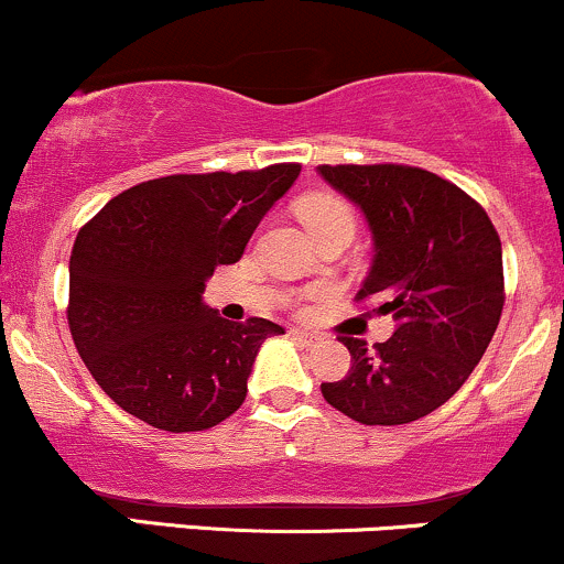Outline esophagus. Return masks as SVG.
Listing matches in <instances>:
<instances>
[{
	"instance_id": "1",
	"label": "esophagus",
	"mask_w": 564,
	"mask_h": 564,
	"mask_svg": "<svg viewBox=\"0 0 564 564\" xmlns=\"http://www.w3.org/2000/svg\"><path fill=\"white\" fill-rule=\"evenodd\" d=\"M292 337H294L296 343H300V345H305V348H311V345L321 343V337H318V334H313V332H305V329H292Z\"/></svg>"
}]
</instances>
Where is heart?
Returning a JSON list of instances; mask_svg holds the SVG:
<instances>
[{"instance_id": "b5f03b06", "label": "heart", "mask_w": 564, "mask_h": 564, "mask_svg": "<svg viewBox=\"0 0 564 564\" xmlns=\"http://www.w3.org/2000/svg\"><path fill=\"white\" fill-rule=\"evenodd\" d=\"M296 214L305 221V227L313 232L315 240L334 230L352 232V227H356V216H352L348 200L332 195V192H315V195L302 197Z\"/></svg>"}]
</instances>
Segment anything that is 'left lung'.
Returning <instances> with one entry per match:
<instances>
[{
	"mask_svg": "<svg viewBox=\"0 0 564 564\" xmlns=\"http://www.w3.org/2000/svg\"><path fill=\"white\" fill-rule=\"evenodd\" d=\"M361 208L375 262L356 300H377L395 332L350 350L343 380L321 393L364 425L425 417L460 391L485 356L503 313V251L485 208L436 173L412 165H318Z\"/></svg>",
	"mask_w": 564,
	"mask_h": 564,
	"instance_id": "1",
	"label": "left lung"
}]
</instances>
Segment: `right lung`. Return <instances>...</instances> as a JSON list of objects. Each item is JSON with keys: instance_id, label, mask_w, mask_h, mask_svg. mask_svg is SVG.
<instances>
[{"instance_id": "1", "label": "right lung", "mask_w": 564, "mask_h": 564, "mask_svg": "<svg viewBox=\"0 0 564 564\" xmlns=\"http://www.w3.org/2000/svg\"><path fill=\"white\" fill-rule=\"evenodd\" d=\"M300 163L176 173L111 197L74 240L72 339L104 393L160 431H206L243 404L268 318H221L203 302L219 264L281 200Z\"/></svg>"}]
</instances>
